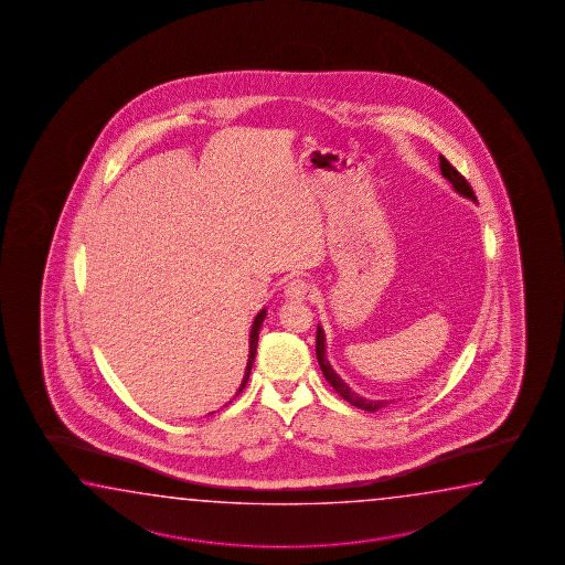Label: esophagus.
Instances as JSON below:
<instances>
[{"mask_svg": "<svg viewBox=\"0 0 565 565\" xmlns=\"http://www.w3.org/2000/svg\"><path fill=\"white\" fill-rule=\"evenodd\" d=\"M309 280L297 277L288 280V285L285 287V295H287L288 299L302 300L309 295Z\"/></svg>", "mask_w": 565, "mask_h": 565, "instance_id": "esophagus-1", "label": "esophagus"}]
</instances>
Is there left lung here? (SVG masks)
<instances>
[{"mask_svg": "<svg viewBox=\"0 0 565 565\" xmlns=\"http://www.w3.org/2000/svg\"><path fill=\"white\" fill-rule=\"evenodd\" d=\"M439 168H441L443 177L447 178V180L454 184V189L457 190L459 194H463L467 199L477 200L476 192L471 189V184L465 180L463 174H461L457 168L451 167L449 160L441 154H439ZM317 359H319V365H321L324 379H327V381L331 383V387L339 393V397H343L344 401L351 403L353 407L365 411H376L387 405V401H369V398L359 397L354 391H351V388L344 385L343 381H341V376L332 371L329 361H327V356H324V334H322L321 327L317 329Z\"/></svg>", "mask_w": 565, "mask_h": 565, "instance_id": "left-lung-1", "label": "left lung"}]
</instances>
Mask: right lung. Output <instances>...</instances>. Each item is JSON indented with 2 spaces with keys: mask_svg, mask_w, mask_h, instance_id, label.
Masks as SVG:
<instances>
[{
  "mask_svg": "<svg viewBox=\"0 0 565 565\" xmlns=\"http://www.w3.org/2000/svg\"><path fill=\"white\" fill-rule=\"evenodd\" d=\"M266 310H260L258 315H256L255 324H253V332H250V354H248V365H246V373H244L243 385L238 388V393L243 391L244 385H246V381H248V375H250V369H253V363H255V354H256V343H258V332H260V324L265 321Z\"/></svg>",
  "mask_w": 565,
  "mask_h": 565,
  "instance_id": "right-lung-1",
  "label": "right lung"
}]
</instances>
